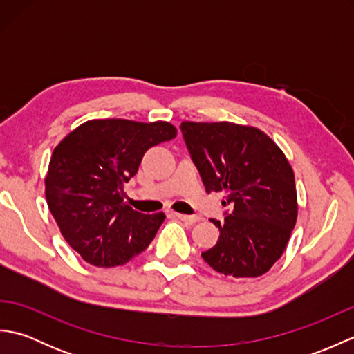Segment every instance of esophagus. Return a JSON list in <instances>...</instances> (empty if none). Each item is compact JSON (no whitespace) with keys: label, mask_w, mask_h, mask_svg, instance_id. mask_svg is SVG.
<instances>
[{"label":"esophagus","mask_w":354,"mask_h":354,"mask_svg":"<svg viewBox=\"0 0 354 354\" xmlns=\"http://www.w3.org/2000/svg\"><path fill=\"white\" fill-rule=\"evenodd\" d=\"M175 216L178 217L179 221H183V222H185V223H190V225H193V223H196V222L201 221L199 216H187V214H179V213H175Z\"/></svg>","instance_id":"1"}]
</instances>
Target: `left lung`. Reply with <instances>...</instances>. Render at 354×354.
<instances>
[{
    "instance_id": "left-lung-1",
    "label": "left lung",
    "mask_w": 354,
    "mask_h": 354,
    "mask_svg": "<svg viewBox=\"0 0 354 354\" xmlns=\"http://www.w3.org/2000/svg\"><path fill=\"white\" fill-rule=\"evenodd\" d=\"M192 161L208 193L223 192L231 207L204 259L236 278L260 277L281 257L297 222L295 176L281 149L257 127L228 122H183Z\"/></svg>"
}]
</instances>
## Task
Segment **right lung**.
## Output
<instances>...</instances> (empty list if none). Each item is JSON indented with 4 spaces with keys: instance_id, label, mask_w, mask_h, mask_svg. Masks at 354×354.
Wrapping results in <instances>:
<instances>
[{
    "instance_id": "add662e5",
    "label": "right lung",
    "mask_w": 354,
    "mask_h": 354,
    "mask_svg": "<svg viewBox=\"0 0 354 354\" xmlns=\"http://www.w3.org/2000/svg\"><path fill=\"white\" fill-rule=\"evenodd\" d=\"M176 133L167 122L89 120L53 150L45 198L64 239L89 265H124L153 240L164 213L135 212L123 187L146 150Z\"/></svg>"
}]
</instances>
